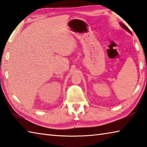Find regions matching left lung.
<instances>
[{
	"instance_id": "1",
	"label": "left lung",
	"mask_w": 147,
	"mask_h": 147,
	"mask_svg": "<svg viewBox=\"0 0 147 147\" xmlns=\"http://www.w3.org/2000/svg\"><path fill=\"white\" fill-rule=\"evenodd\" d=\"M120 25H121V27H123V29H125L126 30H127V31H128L129 32H130V33H131V30H129V29L128 28V27H127L126 26H125V24H123V23H121L120 24Z\"/></svg>"
}]
</instances>
